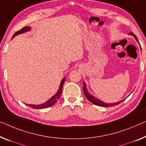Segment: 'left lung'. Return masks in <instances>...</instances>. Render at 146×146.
<instances>
[{"instance_id": "1", "label": "left lung", "mask_w": 146, "mask_h": 146, "mask_svg": "<svg viewBox=\"0 0 146 146\" xmlns=\"http://www.w3.org/2000/svg\"><path fill=\"white\" fill-rule=\"evenodd\" d=\"M129 35H130L133 36L135 38L136 40L138 42V44H140V42H139L138 38H137L136 35L133 33H132V32L131 33H129ZM140 48H141L140 45ZM83 92H84V95H85V96H86V98L88 99V100L91 102V103L94 104H95V105H96V106H101V107L107 108V107H111V106H114L117 105V104H119L120 103H121L122 102H123L124 100H125V99H124V100H122L119 101L118 102H116V103H112V104L105 103V102L101 101L100 100H99L98 98H97L94 97V96L92 95L91 94H90V93L88 92V90H87V88H86V84L85 83V82H84V81H83Z\"/></svg>"}]
</instances>
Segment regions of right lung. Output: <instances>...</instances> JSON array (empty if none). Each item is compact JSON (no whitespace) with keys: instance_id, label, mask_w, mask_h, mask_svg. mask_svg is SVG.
Wrapping results in <instances>:
<instances>
[{"instance_id":"add662e5","label":"right lung","mask_w":146,"mask_h":146,"mask_svg":"<svg viewBox=\"0 0 146 146\" xmlns=\"http://www.w3.org/2000/svg\"><path fill=\"white\" fill-rule=\"evenodd\" d=\"M30 30H31V27H25L21 29V30H19V31H17V32H16L14 33V35H13L12 38H14V36H16L17 35H20L21 33H24L25 32H27V31H29ZM66 77H64V79L62 80V81L60 82V87H59V89L58 90V92L56 93L55 94H54L53 96H52L48 100L47 102H46L45 103H43V104H38V105H34V104H27L28 106H29V107H31L33 109H42V108H48V107H50V106H53L54 104H55L56 102H57L58 100L60 98L61 94H62V88H63V86H64V84L65 82V80H66Z\"/></svg>"}]
</instances>
